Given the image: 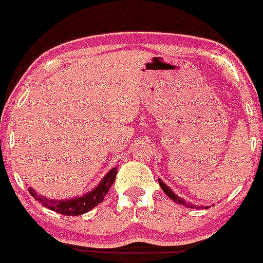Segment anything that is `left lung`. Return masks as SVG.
Segmentation results:
<instances>
[{"label": "left lung", "mask_w": 263, "mask_h": 263, "mask_svg": "<svg viewBox=\"0 0 263 263\" xmlns=\"http://www.w3.org/2000/svg\"><path fill=\"white\" fill-rule=\"evenodd\" d=\"M158 183H159V185H160V187H162V190H163L164 194H166L167 196H168L170 199H171V200L175 201V203L182 204L183 206H187V208H204V210H206V208H210V206H208V205H206V206L205 205L196 206V205H194V204H192V203H190V201H185L184 199H182V197H179L178 195H176L175 192H174L173 190H171V188H170L168 185L166 184V183L162 182V180H160L159 178H158Z\"/></svg>", "instance_id": "left-lung-1"}]
</instances>
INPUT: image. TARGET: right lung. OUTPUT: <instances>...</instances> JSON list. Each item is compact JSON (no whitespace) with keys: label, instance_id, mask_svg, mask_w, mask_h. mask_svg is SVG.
<instances>
[{"label":"right lung","instance_id":"obj_1","mask_svg":"<svg viewBox=\"0 0 263 263\" xmlns=\"http://www.w3.org/2000/svg\"><path fill=\"white\" fill-rule=\"evenodd\" d=\"M116 175H117V168L109 170L108 174L101 179V182L89 192H85L81 196H76L73 199H62V200H53L48 197L42 196L38 192L34 191L31 187L29 188V192L35 200L42 203V205L48 208L51 211L60 213L64 216H79L83 213H87L88 211L93 210L95 206L99 205L104 200V197L110 190L111 184L115 183Z\"/></svg>","mask_w":263,"mask_h":263}]
</instances>
